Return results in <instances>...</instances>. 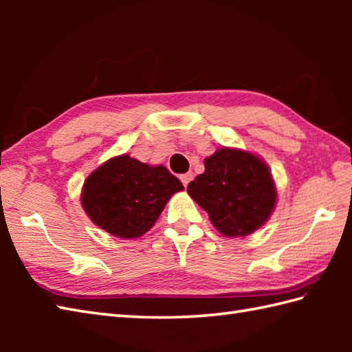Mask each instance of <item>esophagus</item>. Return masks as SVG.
I'll return each mask as SVG.
<instances>
[{
	"label": "esophagus",
	"instance_id": "esophagus-1",
	"mask_svg": "<svg viewBox=\"0 0 352 352\" xmlns=\"http://www.w3.org/2000/svg\"><path fill=\"white\" fill-rule=\"evenodd\" d=\"M192 178H193V175L190 174V172H188V174L180 175V180H182V183L186 186V188H188V184L192 182Z\"/></svg>",
	"mask_w": 352,
	"mask_h": 352
}]
</instances>
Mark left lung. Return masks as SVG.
I'll list each match as a JSON object with an SVG mask.
<instances>
[{"label": "left lung", "instance_id": "1", "mask_svg": "<svg viewBox=\"0 0 352 352\" xmlns=\"http://www.w3.org/2000/svg\"><path fill=\"white\" fill-rule=\"evenodd\" d=\"M188 186L216 230L227 237L254 233L274 212L276 190L267 164L242 149L221 148Z\"/></svg>", "mask_w": 352, "mask_h": 352}]
</instances>
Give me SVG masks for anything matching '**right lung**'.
Here are the masks:
<instances>
[{
	"instance_id": "1",
	"label": "right lung",
	"mask_w": 352,
	"mask_h": 352,
	"mask_svg": "<svg viewBox=\"0 0 352 352\" xmlns=\"http://www.w3.org/2000/svg\"><path fill=\"white\" fill-rule=\"evenodd\" d=\"M183 189L182 182L162 164L149 166L124 154L87 177L81 206L107 233L136 239L154 226L169 198Z\"/></svg>"
}]
</instances>
